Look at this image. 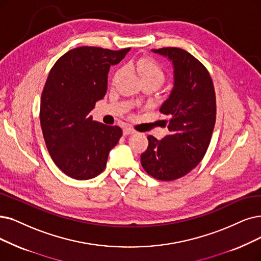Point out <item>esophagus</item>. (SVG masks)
<instances>
[{"label": "esophagus", "instance_id": "esophagus-1", "mask_svg": "<svg viewBox=\"0 0 261 261\" xmlns=\"http://www.w3.org/2000/svg\"><path fill=\"white\" fill-rule=\"evenodd\" d=\"M135 133V129L134 128H130V127H125L123 129V134L126 136V135H130V134H134Z\"/></svg>", "mask_w": 261, "mask_h": 261}]
</instances>
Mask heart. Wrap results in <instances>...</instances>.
Returning a JSON list of instances; mask_svg holds the SVG:
<instances>
[{
  "instance_id": "obj_1",
  "label": "heart",
  "mask_w": 261,
  "mask_h": 261,
  "mask_svg": "<svg viewBox=\"0 0 261 261\" xmlns=\"http://www.w3.org/2000/svg\"><path fill=\"white\" fill-rule=\"evenodd\" d=\"M132 65L133 68L139 74L143 85H145V83H150V85H153L156 88H160L166 82L167 74L165 69L162 67V65L158 61L151 57H141L137 60H135ZM122 75V68L116 70L112 77V82L117 83Z\"/></svg>"
}]
</instances>
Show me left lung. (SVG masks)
<instances>
[{"label": "left lung", "instance_id": "left-lung-1", "mask_svg": "<svg viewBox=\"0 0 261 261\" xmlns=\"http://www.w3.org/2000/svg\"><path fill=\"white\" fill-rule=\"evenodd\" d=\"M174 66V87L160 111L169 116L168 135L159 141L149 136L141 165L160 181H173L201 162L216 121V96L210 72L190 52L176 47L153 49Z\"/></svg>", "mask_w": 261, "mask_h": 261}]
</instances>
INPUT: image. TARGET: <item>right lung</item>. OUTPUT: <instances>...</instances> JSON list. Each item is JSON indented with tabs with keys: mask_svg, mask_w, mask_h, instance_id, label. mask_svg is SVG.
<instances>
[{
	"mask_svg": "<svg viewBox=\"0 0 261 261\" xmlns=\"http://www.w3.org/2000/svg\"><path fill=\"white\" fill-rule=\"evenodd\" d=\"M129 49L74 48L50 69L40 98V126L52 161L72 179L101 173L122 136L121 127L93 121L90 112L106 94L110 66Z\"/></svg>",
	"mask_w": 261,
	"mask_h": 261,
	"instance_id": "add662e5",
	"label": "right lung"
}]
</instances>
